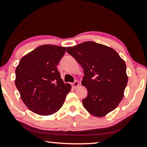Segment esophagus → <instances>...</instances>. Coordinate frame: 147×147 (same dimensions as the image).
<instances>
[{
    "mask_svg": "<svg viewBox=\"0 0 147 147\" xmlns=\"http://www.w3.org/2000/svg\"><path fill=\"white\" fill-rule=\"evenodd\" d=\"M79 82H78V81H76V82H74V83H72L71 84V86H72V87H73L74 88H78V86H79Z\"/></svg>",
    "mask_w": 147,
    "mask_h": 147,
    "instance_id": "34e87169",
    "label": "esophagus"
}]
</instances>
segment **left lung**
Listing matches in <instances>:
<instances>
[{
    "instance_id": "obj_1",
    "label": "left lung",
    "mask_w": 147,
    "mask_h": 147,
    "mask_svg": "<svg viewBox=\"0 0 147 147\" xmlns=\"http://www.w3.org/2000/svg\"><path fill=\"white\" fill-rule=\"evenodd\" d=\"M67 52L84 69L82 84L88 92L84 107L96 117L105 116L123 98L128 83L125 62L114 49L93 41L67 47Z\"/></svg>"
}]
</instances>
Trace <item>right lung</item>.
<instances>
[{
	"label": "right lung",
	"instance_id": "1",
	"mask_svg": "<svg viewBox=\"0 0 147 147\" xmlns=\"http://www.w3.org/2000/svg\"><path fill=\"white\" fill-rule=\"evenodd\" d=\"M66 47L40 45L20 60L15 70V86L22 101L34 113L49 116L62 107L71 91L64 84L57 65Z\"/></svg>",
	"mask_w": 147,
	"mask_h": 147
}]
</instances>
